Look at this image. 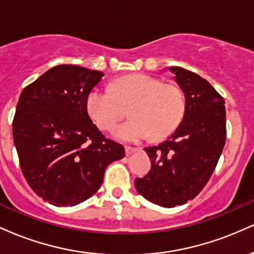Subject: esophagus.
<instances>
[{
    "instance_id": "obj_1",
    "label": "esophagus",
    "mask_w": 254,
    "mask_h": 254,
    "mask_svg": "<svg viewBox=\"0 0 254 254\" xmlns=\"http://www.w3.org/2000/svg\"><path fill=\"white\" fill-rule=\"evenodd\" d=\"M137 150H138V148L131 147V145H125V154H127V155H131V154L135 153Z\"/></svg>"
}]
</instances>
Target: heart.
I'll use <instances>...</instances> for the list:
<instances>
[{
  "label": "heart",
  "mask_w": 254,
  "mask_h": 254,
  "mask_svg": "<svg viewBox=\"0 0 254 254\" xmlns=\"http://www.w3.org/2000/svg\"><path fill=\"white\" fill-rule=\"evenodd\" d=\"M87 111L99 129L109 131L130 107L132 119L118 125L116 138L138 142L153 137L162 139L179 127L186 112L184 90L173 83L147 74L127 75L112 84V89L94 88L87 95Z\"/></svg>",
  "instance_id": "obj_1"
}]
</instances>
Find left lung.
<instances>
[{
    "label": "left lung",
    "mask_w": 254,
    "mask_h": 254,
    "mask_svg": "<svg viewBox=\"0 0 254 254\" xmlns=\"http://www.w3.org/2000/svg\"><path fill=\"white\" fill-rule=\"evenodd\" d=\"M186 97V112L167 141L144 148L151 170L136 178L139 194L166 208L182 205L203 190L226 143V107L222 95L205 78L172 66Z\"/></svg>",
    "instance_id": "obj_1"
}]
</instances>
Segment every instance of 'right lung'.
<instances>
[{"mask_svg":"<svg viewBox=\"0 0 254 254\" xmlns=\"http://www.w3.org/2000/svg\"><path fill=\"white\" fill-rule=\"evenodd\" d=\"M104 74L71 64L48 70L20 94L13 138L26 182L56 206H72L99 190L124 147L93 124L86 100Z\"/></svg>","mask_w":254,"mask_h":254,"instance_id":"right-lung-1","label":"right lung"}]
</instances>
